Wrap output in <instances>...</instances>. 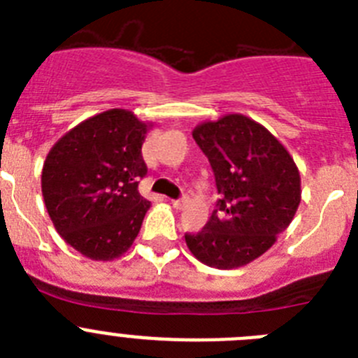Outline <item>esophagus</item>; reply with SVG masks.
Returning a JSON list of instances; mask_svg holds the SVG:
<instances>
[{"instance_id":"obj_1","label":"esophagus","mask_w":358,"mask_h":358,"mask_svg":"<svg viewBox=\"0 0 358 358\" xmlns=\"http://www.w3.org/2000/svg\"><path fill=\"white\" fill-rule=\"evenodd\" d=\"M172 206L176 208V210H185V208L188 206V197L176 199V201H172Z\"/></svg>"}]
</instances>
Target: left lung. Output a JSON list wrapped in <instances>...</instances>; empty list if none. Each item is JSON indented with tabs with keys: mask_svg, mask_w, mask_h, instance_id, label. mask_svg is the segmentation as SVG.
Segmentation results:
<instances>
[{
	"mask_svg": "<svg viewBox=\"0 0 358 358\" xmlns=\"http://www.w3.org/2000/svg\"><path fill=\"white\" fill-rule=\"evenodd\" d=\"M194 140L210 161L220 199L202 231L186 233V245L208 267L248 265L292 222L301 202L299 170L264 125L243 115L201 123Z\"/></svg>",
	"mask_w": 358,
	"mask_h": 358,
	"instance_id": "1",
	"label": "left lung"
}]
</instances>
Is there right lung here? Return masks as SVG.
I'll return each mask as SVG.
<instances>
[{"label": "right lung", "instance_id": "add662e5", "mask_svg": "<svg viewBox=\"0 0 358 358\" xmlns=\"http://www.w3.org/2000/svg\"><path fill=\"white\" fill-rule=\"evenodd\" d=\"M150 123L109 109L66 132L46 156L41 176L57 233L91 260H113L132 245L150 202L138 185Z\"/></svg>", "mask_w": 358, "mask_h": 358}]
</instances>
